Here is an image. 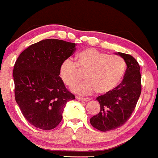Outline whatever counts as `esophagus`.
Instances as JSON below:
<instances>
[{"label":"esophagus","mask_w":158,"mask_h":158,"mask_svg":"<svg viewBox=\"0 0 158 158\" xmlns=\"http://www.w3.org/2000/svg\"><path fill=\"white\" fill-rule=\"evenodd\" d=\"M77 100L81 101V102H88V101L90 100V98H82V97H79V96H77Z\"/></svg>","instance_id":"1"}]
</instances>
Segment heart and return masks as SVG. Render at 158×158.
Returning a JSON list of instances; mask_svg holds the SVG:
<instances>
[{
	"label": "heart",
	"mask_w": 158,
	"mask_h": 158,
	"mask_svg": "<svg viewBox=\"0 0 158 158\" xmlns=\"http://www.w3.org/2000/svg\"><path fill=\"white\" fill-rule=\"evenodd\" d=\"M125 62L121 56L87 48L77 55L76 63L71 58L64 60L60 68V75L68 86H73L82 73L86 80L76 84L72 88L74 93L89 95L96 92L107 94L115 89L122 79Z\"/></svg>",
	"instance_id": "heart-1"
}]
</instances>
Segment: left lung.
Instances as JSON below:
<instances>
[{
    "mask_svg": "<svg viewBox=\"0 0 158 158\" xmlns=\"http://www.w3.org/2000/svg\"><path fill=\"white\" fill-rule=\"evenodd\" d=\"M115 54L127 64L123 81L112 91L96 98L100 104V112L90 119L91 125L102 132L115 130L124 124L133 113L141 93L139 64L130 54Z\"/></svg>",
    "mask_w": 158,
    "mask_h": 158,
    "instance_id": "1",
    "label": "left lung"
}]
</instances>
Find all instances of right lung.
Segmentation results:
<instances>
[{"mask_svg":"<svg viewBox=\"0 0 158 158\" xmlns=\"http://www.w3.org/2000/svg\"><path fill=\"white\" fill-rule=\"evenodd\" d=\"M75 51V43L43 40L25 49L15 62V101L34 127L44 130L57 127L66 103L75 99L59 76L62 62Z\"/></svg>","mask_w":158,"mask_h":158,"instance_id":"1","label":"right lung"}]
</instances>
